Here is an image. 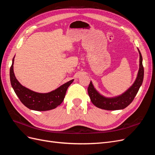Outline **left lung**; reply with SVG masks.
<instances>
[{"label": "left lung", "mask_w": 155, "mask_h": 155, "mask_svg": "<svg viewBox=\"0 0 155 155\" xmlns=\"http://www.w3.org/2000/svg\"><path fill=\"white\" fill-rule=\"evenodd\" d=\"M138 51L140 54V67L137 78L133 85L121 95L114 97H104L96 90L92 85V81H91L88 87V94L92 103L96 107L108 110H120L125 109L133 101L134 97L139 91L140 87L142 85L144 75L142 56L139 50Z\"/></svg>", "instance_id": "obj_1"}]
</instances>
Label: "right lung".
Segmentation results:
<instances>
[{"label":"right lung","mask_w":155,"mask_h":155,"mask_svg":"<svg viewBox=\"0 0 155 155\" xmlns=\"http://www.w3.org/2000/svg\"><path fill=\"white\" fill-rule=\"evenodd\" d=\"M14 58L10 71L11 85L23 105L31 110L45 111L54 109L61 104L64 100L67 88L74 81V79L63 84L50 92L38 93L34 92L22 86L16 79L13 72Z\"/></svg>","instance_id":"add662e5"}]
</instances>
